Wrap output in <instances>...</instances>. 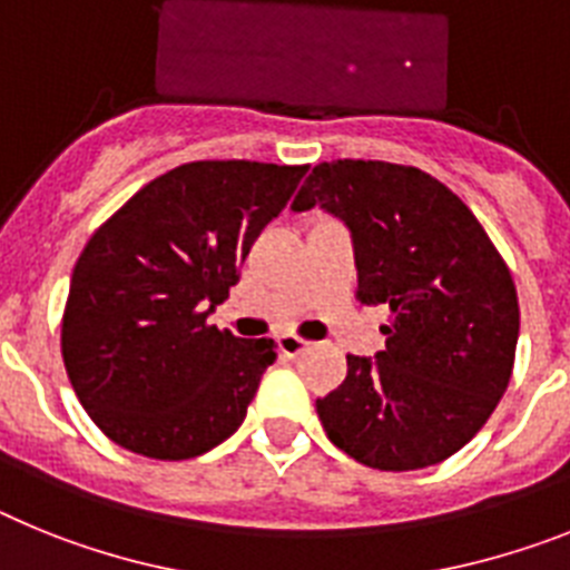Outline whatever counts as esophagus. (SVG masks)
Wrapping results in <instances>:
<instances>
[{
    "label": "esophagus",
    "mask_w": 570,
    "mask_h": 570,
    "mask_svg": "<svg viewBox=\"0 0 570 570\" xmlns=\"http://www.w3.org/2000/svg\"><path fill=\"white\" fill-rule=\"evenodd\" d=\"M306 346H309V341H304L301 335H292V333L278 335V350H281V355H286V358H295V355H301Z\"/></svg>",
    "instance_id": "1"
}]
</instances>
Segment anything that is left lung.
Masks as SVG:
<instances>
[{"label": "left lung", "instance_id": "left-lung-1", "mask_svg": "<svg viewBox=\"0 0 570 570\" xmlns=\"http://www.w3.org/2000/svg\"><path fill=\"white\" fill-rule=\"evenodd\" d=\"M321 206L355 244L358 301L384 304L387 346L346 355V379L315 402L335 448L375 470L450 459L508 390L519 338L511 269L476 215L413 166L321 163L292 212Z\"/></svg>", "mask_w": 570, "mask_h": 570}]
</instances>
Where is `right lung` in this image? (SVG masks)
<instances>
[{"mask_svg":"<svg viewBox=\"0 0 570 570\" xmlns=\"http://www.w3.org/2000/svg\"><path fill=\"white\" fill-rule=\"evenodd\" d=\"M309 166L197 160L142 186L79 255L62 315V361L79 404L114 444L195 459L246 419L272 338L209 324L255 237Z\"/></svg>","mask_w":570,"mask_h":570,"instance_id":"1","label":"right lung"}]
</instances>
